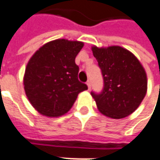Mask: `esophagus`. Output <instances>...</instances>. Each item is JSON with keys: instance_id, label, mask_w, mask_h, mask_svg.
I'll return each mask as SVG.
<instances>
[{"instance_id": "obj_1", "label": "esophagus", "mask_w": 160, "mask_h": 160, "mask_svg": "<svg viewBox=\"0 0 160 160\" xmlns=\"http://www.w3.org/2000/svg\"><path fill=\"white\" fill-rule=\"evenodd\" d=\"M87 87H88V89L90 90L91 89V80H87Z\"/></svg>"}]
</instances>
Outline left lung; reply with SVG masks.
Masks as SVG:
<instances>
[{
	"mask_svg": "<svg viewBox=\"0 0 160 160\" xmlns=\"http://www.w3.org/2000/svg\"><path fill=\"white\" fill-rule=\"evenodd\" d=\"M101 70L104 87L91 92L102 114L115 119L133 113L147 93V74L135 56L120 46L92 47Z\"/></svg>",
	"mask_w": 160,
	"mask_h": 160,
	"instance_id": "obj_1",
	"label": "left lung"
}]
</instances>
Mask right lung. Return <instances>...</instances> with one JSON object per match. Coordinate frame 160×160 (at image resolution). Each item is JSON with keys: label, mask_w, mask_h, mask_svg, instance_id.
Returning a JSON list of instances; mask_svg holds the SVG:
<instances>
[{"label": "right lung", "mask_w": 160, "mask_h": 160, "mask_svg": "<svg viewBox=\"0 0 160 160\" xmlns=\"http://www.w3.org/2000/svg\"><path fill=\"white\" fill-rule=\"evenodd\" d=\"M83 42L57 39L46 43L30 59L24 77L25 91L42 115L60 117L69 111L87 84L78 79L75 57Z\"/></svg>", "instance_id": "1"}]
</instances>
